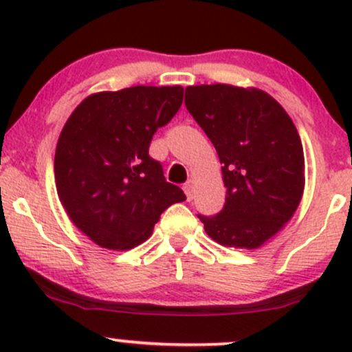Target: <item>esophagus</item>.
<instances>
[{
    "instance_id": "obj_1",
    "label": "esophagus",
    "mask_w": 352,
    "mask_h": 352,
    "mask_svg": "<svg viewBox=\"0 0 352 352\" xmlns=\"http://www.w3.org/2000/svg\"><path fill=\"white\" fill-rule=\"evenodd\" d=\"M184 192H185V195H187V200L188 201L193 199V185L190 184V182H187V184H184Z\"/></svg>"
}]
</instances>
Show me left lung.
I'll return each instance as SVG.
<instances>
[{"label": "left lung", "mask_w": 352, "mask_h": 352, "mask_svg": "<svg viewBox=\"0 0 352 352\" xmlns=\"http://www.w3.org/2000/svg\"><path fill=\"white\" fill-rule=\"evenodd\" d=\"M185 106L223 164L225 205L213 217L199 215L205 232L223 246L258 248L301 201L305 155L293 120L265 91L230 84L190 86Z\"/></svg>", "instance_id": "obj_1"}]
</instances>
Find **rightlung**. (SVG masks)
<instances>
[{
	"label": "right lung",
	"instance_id": "right-lung-1",
	"mask_svg": "<svg viewBox=\"0 0 352 352\" xmlns=\"http://www.w3.org/2000/svg\"><path fill=\"white\" fill-rule=\"evenodd\" d=\"M182 100L180 86L98 92L63 127L54 155L59 200L72 223L102 248L140 245L165 210L187 199L148 155L153 134Z\"/></svg>",
	"mask_w": 352,
	"mask_h": 352
}]
</instances>
